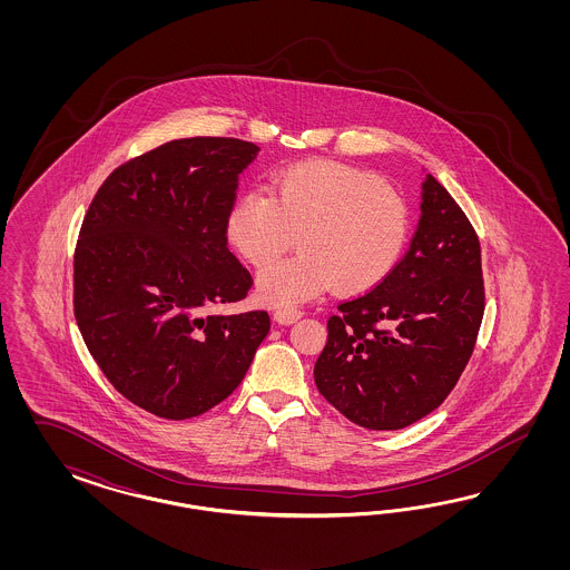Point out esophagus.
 I'll return each instance as SVG.
<instances>
[{
  "instance_id": "1",
  "label": "esophagus",
  "mask_w": 570,
  "mask_h": 570,
  "mask_svg": "<svg viewBox=\"0 0 570 570\" xmlns=\"http://www.w3.org/2000/svg\"><path fill=\"white\" fill-rule=\"evenodd\" d=\"M301 317H303V311L291 309V307H286V309H276V313H274V320H276L277 324H282V326L294 324V322H296V320H301Z\"/></svg>"
}]
</instances>
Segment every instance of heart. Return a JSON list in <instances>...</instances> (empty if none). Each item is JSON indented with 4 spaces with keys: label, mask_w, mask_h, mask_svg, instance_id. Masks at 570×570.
I'll use <instances>...</instances> for the list:
<instances>
[{
    "label": "heart",
    "mask_w": 570,
    "mask_h": 570,
    "mask_svg": "<svg viewBox=\"0 0 570 570\" xmlns=\"http://www.w3.org/2000/svg\"><path fill=\"white\" fill-rule=\"evenodd\" d=\"M225 234L242 259L263 267L298 238L301 255L257 277L261 301L296 305L336 288L365 294L395 269L410 240V208L374 173L334 160L298 163L272 177V196L246 191Z\"/></svg>",
    "instance_id": "obj_1"
}]
</instances>
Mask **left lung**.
<instances>
[{
	"mask_svg": "<svg viewBox=\"0 0 570 570\" xmlns=\"http://www.w3.org/2000/svg\"><path fill=\"white\" fill-rule=\"evenodd\" d=\"M405 257L328 320L313 376L351 422L399 431L431 414L462 376L483 322L481 244L432 175Z\"/></svg>",
	"mask_w": 570,
	"mask_h": 570,
	"instance_id": "obj_1",
	"label": "left lung"
}]
</instances>
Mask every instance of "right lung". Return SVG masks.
Segmentation results:
<instances>
[{
	"label": "right lung",
	"instance_id": "right-lung-1",
	"mask_svg": "<svg viewBox=\"0 0 570 570\" xmlns=\"http://www.w3.org/2000/svg\"><path fill=\"white\" fill-rule=\"evenodd\" d=\"M257 155L242 139H173L110 173L81 225L77 326L108 382L158 417L229 397L269 332L267 311L213 313L253 286L225 222Z\"/></svg>",
	"mask_w": 570,
	"mask_h": 570
}]
</instances>
